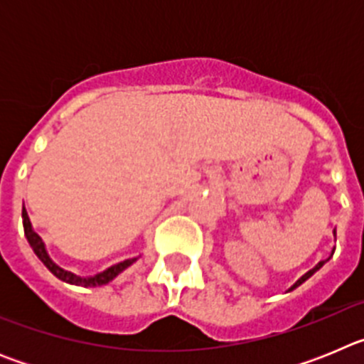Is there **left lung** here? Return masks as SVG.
I'll use <instances>...</instances> for the list:
<instances>
[{
    "mask_svg": "<svg viewBox=\"0 0 364 364\" xmlns=\"http://www.w3.org/2000/svg\"><path fill=\"white\" fill-rule=\"evenodd\" d=\"M326 260H330V257H328V259H326ZM326 260H321L319 264L315 266V268H311V269H310V272H306V273H304V275H302V277H301V279H299V281H297V282H295V284H294V286H291V288H290V290H288V291L295 290V288H297V286H301V284H302V282H304V281H308V279H310V277H311V275H314V273H315V272H319V269H321V268H323V266H324V262H326Z\"/></svg>",
    "mask_w": 364,
    "mask_h": 364,
    "instance_id": "1",
    "label": "left lung"
}]
</instances>
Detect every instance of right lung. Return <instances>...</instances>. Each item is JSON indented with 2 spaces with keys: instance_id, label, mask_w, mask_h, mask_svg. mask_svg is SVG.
Segmentation results:
<instances>
[{
  "instance_id": "obj_1",
  "label": "right lung",
  "mask_w": 364,
  "mask_h": 364,
  "mask_svg": "<svg viewBox=\"0 0 364 364\" xmlns=\"http://www.w3.org/2000/svg\"><path fill=\"white\" fill-rule=\"evenodd\" d=\"M21 218H23L25 237H27L28 244H31L32 252L36 253L38 259H40L41 262L47 266V268H49V272L53 273V275H56L60 281L67 282V284L83 286V288L104 286V284H107V282H111L112 279L117 277V275H120L125 268H129L134 260H136V257H134V259H127V260H124V262H118V264L111 266V268L104 269V272L96 273V275H91V277H80V275H74L73 272H67V269L60 268V266H58L56 262L50 259L49 253H47V250H45V244H43V240H41V237L36 233V231L32 230V224H31V220H28V215H27V210H25V208H23V211H21Z\"/></svg>"
}]
</instances>
